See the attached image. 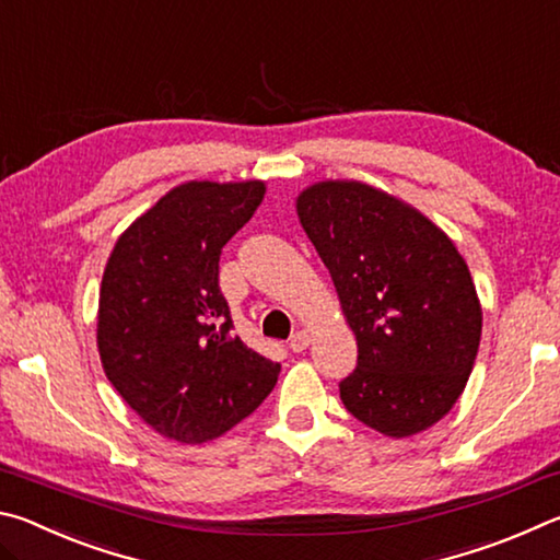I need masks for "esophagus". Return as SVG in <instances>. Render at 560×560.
I'll return each mask as SVG.
<instances>
[{"instance_id": "obj_1", "label": "esophagus", "mask_w": 560, "mask_h": 560, "mask_svg": "<svg viewBox=\"0 0 560 560\" xmlns=\"http://www.w3.org/2000/svg\"><path fill=\"white\" fill-rule=\"evenodd\" d=\"M308 346H311L308 330H296V334H293L291 340H289V348L293 350V353H301V350H306Z\"/></svg>"}]
</instances>
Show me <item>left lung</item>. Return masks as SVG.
<instances>
[{"label": "left lung", "mask_w": 560, "mask_h": 560, "mask_svg": "<svg viewBox=\"0 0 560 560\" xmlns=\"http://www.w3.org/2000/svg\"><path fill=\"white\" fill-rule=\"evenodd\" d=\"M296 214L358 343L346 410L395 440L432 428L467 387L481 340L467 261L420 210L358 179L308 185Z\"/></svg>", "instance_id": "left-lung-1"}]
</instances>
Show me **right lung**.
<instances>
[{"label":"right lung","instance_id":"obj_1","mask_svg":"<svg viewBox=\"0 0 560 560\" xmlns=\"http://www.w3.org/2000/svg\"><path fill=\"white\" fill-rule=\"evenodd\" d=\"M264 195V179L177 185L118 236L103 269V371L130 410L167 440L222 438L279 381L281 365L232 334L220 291L222 246Z\"/></svg>","mask_w":560,"mask_h":560}]
</instances>
